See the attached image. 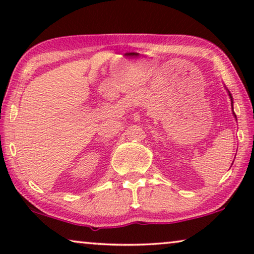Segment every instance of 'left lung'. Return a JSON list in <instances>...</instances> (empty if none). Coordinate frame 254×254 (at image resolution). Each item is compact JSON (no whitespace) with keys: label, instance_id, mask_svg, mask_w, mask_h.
Instances as JSON below:
<instances>
[{"label":"left lung","instance_id":"left-lung-1","mask_svg":"<svg viewBox=\"0 0 254 254\" xmlns=\"http://www.w3.org/2000/svg\"><path fill=\"white\" fill-rule=\"evenodd\" d=\"M227 91H228V93H229V97H230V100H231V107H232V114H234V117L236 118V114H235V112H234V100H232V96H231V93H230V91H229V90L227 89ZM236 120H237V118H236Z\"/></svg>","mask_w":254,"mask_h":254}]
</instances>
